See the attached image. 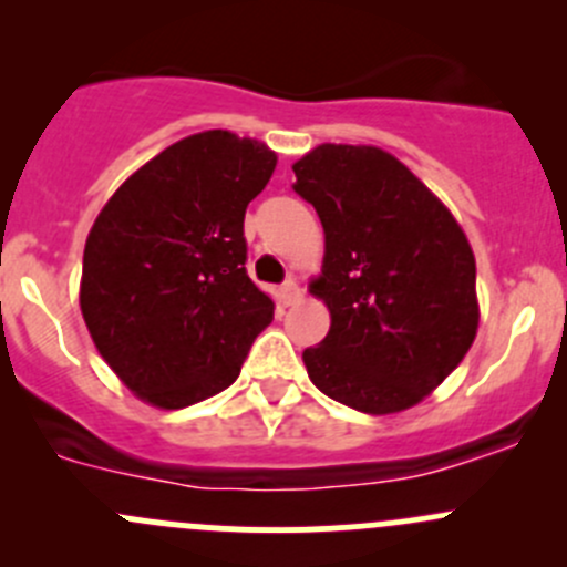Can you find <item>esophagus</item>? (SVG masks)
Instances as JSON below:
<instances>
[{"label":"esophagus","instance_id":"esophagus-1","mask_svg":"<svg viewBox=\"0 0 567 567\" xmlns=\"http://www.w3.org/2000/svg\"><path fill=\"white\" fill-rule=\"evenodd\" d=\"M299 299H301L299 282H296V279H285V282L279 285V301H282L285 307H293Z\"/></svg>","mask_w":567,"mask_h":567}]
</instances>
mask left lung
I'll return each instance as SVG.
<instances>
[{
  "label": "left lung",
  "mask_w": 567,
  "mask_h": 567,
  "mask_svg": "<svg viewBox=\"0 0 567 567\" xmlns=\"http://www.w3.org/2000/svg\"><path fill=\"white\" fill-rule=\"evenodd\" d=\"M293 173L326 233L312 293L331 326L305 351L312 384L364 414L420 403L477 334V271L458 221L379 147L318 145Z\"/></svg>",
  "instance_id": "left-lung-1"
}]
</instances>
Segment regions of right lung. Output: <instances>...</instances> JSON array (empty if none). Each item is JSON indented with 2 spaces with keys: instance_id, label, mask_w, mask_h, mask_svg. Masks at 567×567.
I'll return each mask as SVG.
<instances>
[{
  "instance_id": "add662e5",
  "label": "right lung",
  "mask_w": 567,
  "mask_h": 567,
  "mask_svg": "<svg viewBox=\"0 0 567 567\" xmlns=\"http://www.w3.org/2000/svg\"><path fill=\"white\" fill-rule=\"evenodd\" d=\"M277 156L203 131L136 169L95 219L82 266L84 323L131 392L186 409L227 390L274 301L247 274V205Z\"/></svg>"
}]
</instances>
